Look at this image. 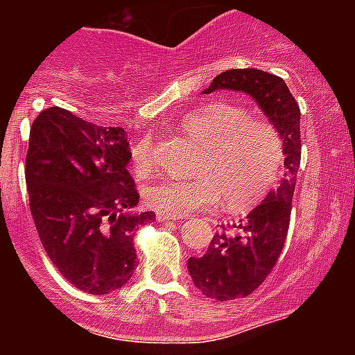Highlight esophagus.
<instances>
[{"instance_id":"1","label":"esophagus","mask_w":355,"mask_h":355,"mask_svg":"<svg viewBox=\"0 0 355 355\" xmlns=\"http://www.w3.org/2000/svg\"><path fill=\"white\" fill-rule=\"evenodd\" d=\"M156 219L162 223H169V221H178V217H173V216H166V214H156Z\"/></svg>"}]
</instances>
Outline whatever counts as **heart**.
<instances>
[{
    "label": "heart",
    "instance_id": "obj_1",
    "mask_svg": "<svg viewBox=\"0 0 355 355\" xmlns=\"http://www.w3.org/2000/svg\"><path fill=\"white\" fill-rule=\"evenodd\" d=\"M180 127L189 138L205 145L191 180L160 178L145 188L153 210L166 216H186L210 210L223 200L230 214H247L272 191L284 171V138L275 123L248 116L241 105L211 101L188 112ZM134 169L141 175L155 164L149 138L132 150Z\"/></svg>",
    "mask_w": 355,
    "mask_h": 355
}]
</instances>
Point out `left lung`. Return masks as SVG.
<instances>
[{
  "mask_svg": "<svg viewBox=\"0 0 355 355\" xmlns=\"http://www.w3.org/2000/svg\"><path fill=\"white\" fill-rule=\"evenodd\" d=\"M216 90L245 92L256 99L284 138L286 175L239 227H223L205 256L188 259L195 287L208 298L227 302L248 297L275 269L291 221L293 193L300 167V107L282 77L261 69H228L217 75L206 94Z\"/></svg>",
  "mask_w": 355,
  "mask_h": 355,
  "instance_id": "8db88e82",
  "label": "left lung"
}]
</instances>
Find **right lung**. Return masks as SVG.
I'll list each match as a JSON object with an SVG mask.
<instances>
[{"label": "right lung", "mask_w": 355, "mask_h": 355, "mask_svg": "<svg viewBox=\"0 0 355 355\" xmlns=\"http://www.w3.org/2000/svg\"><path fill=\"white\" fill-rule=\"evenodd\" d=\"M125 130L51 107L33 121L25 158L31 216L58 272L80 291L108 295L136 267L134 234L155 211L130 214L139 193Z\"/></svg>", "instance_id": "1"}]
</instances>
